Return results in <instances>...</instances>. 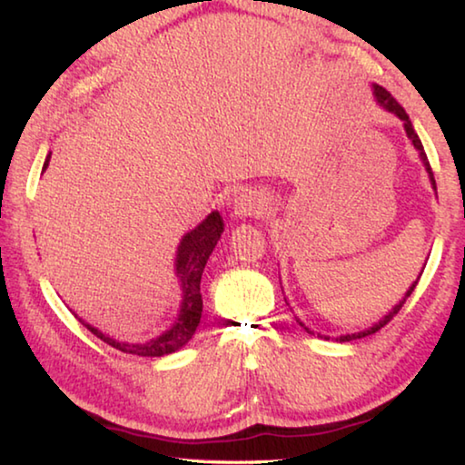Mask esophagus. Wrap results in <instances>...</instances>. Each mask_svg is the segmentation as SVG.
<instances>
[{"mask_svg": "<svg viewBox=\"0 0 465 465\" xmlns=\"http://www.w3.org/2000/svg\"><path fill=\"white\" fill-rule=\"evenodd\" d=\"M267 193L257 187H245L232 198V210L237 216H259L267 208Z\"/></svg>", "mask_w": 465, "mask_h": 465, "instance_id": "34e87169", "label": "esophagus"}]
</instances>
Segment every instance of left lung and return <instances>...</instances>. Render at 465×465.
Wrapping results in <instances>:
<instances>
[{"mask_svg": "<svg viewBox=\"0 0 465 465\" xmlns=\"http://www.w3.org/2000/svg\"><path fill=\"white\" fill-rule=\"evenodd\" d=\"M373 94H376V100H378V104L381 105V108H386L388 112L396 114V116L404 122V130H406V134H409L411 143L414 144V149H417V151H419V154H420V161H422V165H425V169H427L429 179H430V185H433V190H437V185H435V177H433V171H430V165H429V159H427V154H425V149H422V143H420L419 134L414 133V128H412V122H411V118H409V114L404 112L402 105L398 104V102L394 100V97H392V94L386 92L384 87H380V85H373ZM422 270H425V267H422ZM420 275H422V272L419 273L417 282H412V286H411L409 290H406V294H404V298L401 300V302H398V304L392 308V311H390V312L384 316V319L378 321L376 324H373V327L365 329V331H360V332H351V335H341V337H337L339 343H345V341H353V339H363V337H368V335H373V332L380 331L381 327H386V324H388L390 321H392L398 312H401V308L404 306L406 298H409V296L412 294V292H414V288H417V283H419V280H420ZM296 321H298V319H296ZM298 322H300V321H298ZM300 327H302L306 332H311V335H314V331L308 329L304 322H300ZM319 337L331 339V337H327V335H319Z\"/></svg>", "mask_w": 465, "mask_h": 465, "instance_id": "1", "label": "left lung"}]
</instances>
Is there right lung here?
<instances>
[{
	"label": "right lung",
	"mask_w": 465,
	"mask_h": 465,
	"mask_svg": "<svg viewBox=\"0 0 465 465\" xmlns=\"http://www.w3.org/2000/svg\"><path fill=\"white\" fill-rule=\"evenodd\" d=\"M48 154L45 161V167H48ZM224 231V223L223 216L218 212H212V214L206 216V220L185 234L177 247V257H175V273L179 280V288H182V306H179V314L173 322V327L169 331L163 332L157 339H151L149 343H122V341L112 339L108 335H104L102 331H97L92 324H87L85 321H81V324H85L87 331H92L97 339H102L104 343L112 345L114 349H118L122 353H133V355H141V357H161V355H169L182 349L187 341L193 337L195 329H198L200 319H202V294H200V282H202V273L203 267L208 263V257L214 251L216 242L220 239V234Z\"/></svg>",
	"instance_id": "add662e5"
}]
</instances>
